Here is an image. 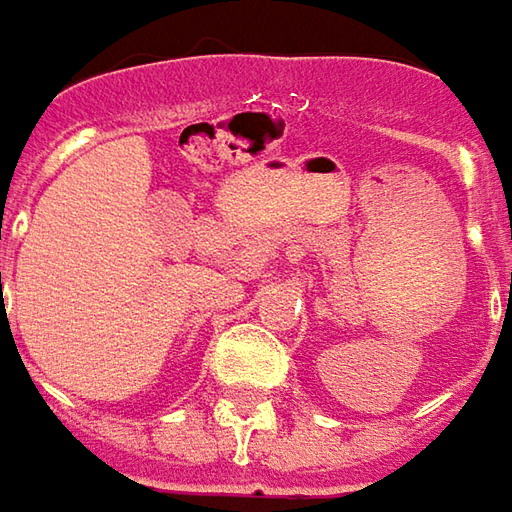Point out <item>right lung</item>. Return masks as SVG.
Listing matches in <instances>:
<instances>
[{
    "label": "right lung",
    "instance_id": "add662e5",
    "mask_svg": "<svg viewBox=\"0 0 512 512\" xmlns=\"http://www.w3.org/2000/svg\"><path fill=\"white\" fill-rule=\"evenodd\" d=\"M0 283H2V274H0Z\"/></svg>",
    "mask_w": 512,
    "mask_h": 512
}]
</instances>
